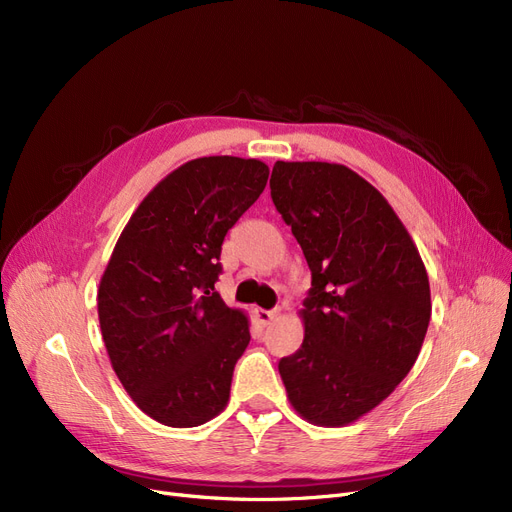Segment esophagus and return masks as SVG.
<instances>
[{
    "mask_svg": "<svg viewBox=\"0 0 512 512\" xmlns=\"http://www.w3.org/2000/svg\"><path fill=\"white\" fill-rule=\"evenodd\" d=\"M276 317H278V311H276V309H272V311H265V309H255V319L259 321L261 326H270Z\"/></svg>",
    "mask_w": 512,
    "mask_h": 512,
    "instance_id": "obj_1",
    "label": "esophagus"
}]
</instances>
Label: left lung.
<instances>
[{"label":"left lung","mask_w":512,"mask_h":512,"mask_svg":"<svg viewBox=\"0 0 512 512\" xmlns=\"http://www.w3.org/2000/svg\"><path fill=\"white\" fill-rule=\"evenodd\" d=\"M272 201L311 270L305 338L278 369L303 419L340 427L388 398L432 317L413 238L378 188L328 161H276Z\"/></svg>","instance_id":"8db88e82"}]
</instances>
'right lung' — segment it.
<instances>
[{"instance_id": "1", "label": "right lung", "mask_w": 512, "mask_h": 512, "mask_svg": "<svg viewBox=\"0 0 512 512\" xmlns=\"http://www.w3.org/2000/svg\"><path fill=\"white\" fill-rule=\"evenodd\" d=\"M259 159L186 161L141 201L101 276L97 311L112 367L151 419L197 427L228 405L247 315L215 282L228 230L263 193Z\"/></svg>"}]
</instances>
